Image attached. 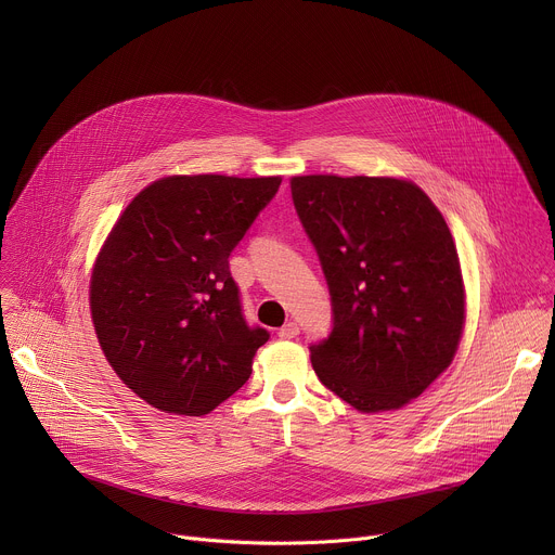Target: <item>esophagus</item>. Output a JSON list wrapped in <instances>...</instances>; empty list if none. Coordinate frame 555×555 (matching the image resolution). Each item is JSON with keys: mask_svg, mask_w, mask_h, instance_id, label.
<instances>
[{"mask_svg": "<svg viewBox=\"0 0 555 555\" xmlns=\"http://www.w3.org/2000/svg\"><path fill=\"white\" fill-rule=\"evenodd\" d=\"M300 334V327L296 323H285L281 330H279V338L281 340H292Z\"/></svg>", "mask_w": 555, "mask_h": 555, "instance_id": "1", "label": "esophagus"}]
</instances>
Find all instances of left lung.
<instances>
[{
    "label": "left lung",
    "mask_w": 555,
    "mask_h": 555,
    "mask_svg": "<svg viewBox=\"0 0 555 555\" xmlns=\"http://www.w3.org/2000/svg\"><path fill=\"white\" fill-rule=\"evenodd\" d=\"M298 219L327 279L334 327L309 347L319 379L360 413L409 404L450 366L465 292L450 228L395 178H292Z\"/></svg>",
    "instance_id": "8db88e82"
}]
</instances>
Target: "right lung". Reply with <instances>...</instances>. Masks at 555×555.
Segmentation results:
<instances>
[{"mask_svg":"<svg viewBox=\"0 0 555 555\" xmlns=\"http://www.w3.org/2000/svg\"><path fill=\"white\" fill-rule=\"evenodd\" d=\"M279 186L171 176L112 228L92 272V321L116 375L153 409L199 417L248 382L270 334L246 323L228 257Z\"/></svg>","mask_w":555,"mask_h":555,"instance_id":"right-lung-1","label":"right lung"}]
</instances>
